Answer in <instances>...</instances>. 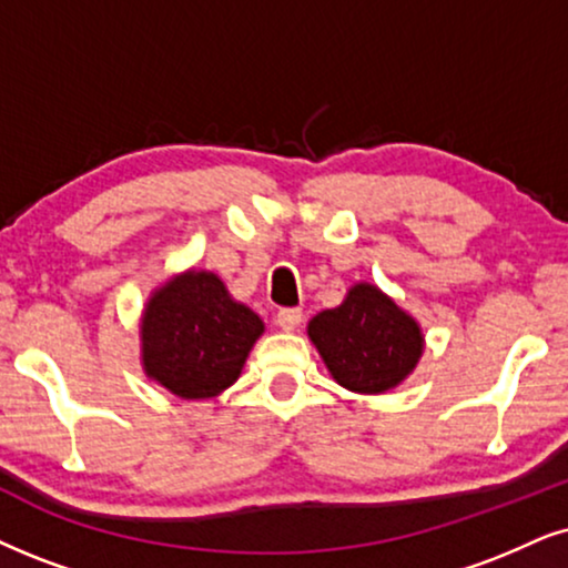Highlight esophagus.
Returning <instances> with one entry per match:
<instances>
[{
  "mask_svg": "<svg viewBox=\"0 0 568 568\" xmlns=\"http://www.w3.org/2000/svg\"><path fill=\"white\" fill-rule=\"evenodd\" d=\"M304 320V312L301 308H280L277 312V325L283 329H296Z\"/></svg>",
  "mask_w": 568,
  "mask_h": 568,
  "instance_id": "esophagus-1",
  "label": "esophagus"
}]
</instances>
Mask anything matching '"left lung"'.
I'll return each mask as SVG.
<instances>
[{"mask_svg":"<svg viewBox=\"0 0 568 568\" xmlns=\"http://www.w3.org/2000/svg\"><path fill=\"white\" fill-rule=\"evenodd\" d=\"M308 337L329 375L356 393L390 390L422 356L419 325L367 283L354 285L341 306L308 322Z\"/></svg>","mask_w":568,"mask_h":568,"instance_id":"8db88e82","label":"left lung"}]
</instances>
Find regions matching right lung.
<instances>
[{
	"instance_id": "1",
	"label": "right lung",
	"mask_w": 568,
	"mask_h": 568,
	"mask_svg": "<svg viewBox=\"0 0 568 568\" xmlns=\"http://www.w3.org/2000/svg\"><path fill=\"white\" fill-rule=\"evenodd\" d=\"M262 320L227 296L212 272H185L149 301L143 364L181 398H210L239 379Z\"/></svg>"
}]
</instances>
